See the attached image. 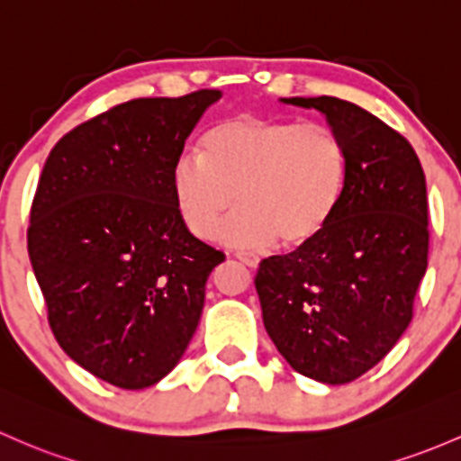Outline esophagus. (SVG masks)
Here are the masks:
<instances>
[{
	"label": "esophagus",
	"instance_id": "34e87169",
	"mask_svg": "<svg viewBox=\"0 0 461 461\" xmlns=\"http://www.w3.org/2000/svg\"><path fill=\"white\" fill-rule=\"evenodd\" d=\"M236 258H239L240 263L247 265V267H251V269L258 267V263H260L258 256H256V254H249V251H239V254H236Z\"/></svg>",
	"mask_w": 461,
	"mask_h": 461
}]
</instances>
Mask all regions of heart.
Listing matches in <instances>:
<instances>
[{"mask_svg": "<svg viewBox=\"0 0 461 461\" xmlns=\"http://www.w3.org/2000/svg\"><path fill=\"white\" fill-rule=\"evenodd\" d=\"M347 183V149L331 128L234 116L203 134L198 154H181L169 174L174 207L192 236L231 247L312 243L329 225Z\"/></svg>", "mask_w": 461, "mask_h": 461, "instance_id": "heart-1", "label": "heart"}]
</instances>
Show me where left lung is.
Returning a JSON list of instances; mask_svg holds the SVG:
<instances>
[{"mask_svg": "<svg viewBox=\"0 0 461 461\" xmlns=\"http://www.w3.org/2000/svg\"><path fill=\"white\" fill-rule=\"evenodd\" d=\"M347 149L340 205L322 234L260 263L256 292L271 342L294 371L347 384L400 340L429 265L426 178L411 143L360 105L292 96Z\"/></svg>", "mask_w": 461, "mask_h": 461, "instance_id": "1", "label": "left lung"}]
</instances>
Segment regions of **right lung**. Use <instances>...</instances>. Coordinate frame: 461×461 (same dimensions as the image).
Instances as JSON below:
<instances>
[{
    "mask_svg": "<svg viewBox=\"0 0 461 461\" xmlns=\"http://www.w3.org/2000/svg\"><path fill=\"white\" fill-rule=\"evenodd\" d=\"M218 90L134 99L77 125L46 158L28 256L68 357L119 389L167 375L222 251L187 231L169 174Z\"/></svg>",
    "mask_w": 461,
    "mask_h": 461,
    "instance_id": "right-lung-1",
    "label": "right lung"
}]
</instances>
